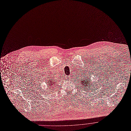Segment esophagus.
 Returning <instances> with one entry per match:
<instances>
[{
	"label": "esophagus",
	"instance_id": "obj_1",
	"mask_svg": "<svg viewBox=\"0 0 131 131\" xmlns=\"http://www.w3.org/2000/svg\"><path fill=\"white\" fill-rule=\"evenodd\" d=\"M66 79H69V78H70V77H69V76H67V75H66V77H65Z\"/></svg>",
	"mask_w": 131,
	"mask_h": 131
}]
</instances>
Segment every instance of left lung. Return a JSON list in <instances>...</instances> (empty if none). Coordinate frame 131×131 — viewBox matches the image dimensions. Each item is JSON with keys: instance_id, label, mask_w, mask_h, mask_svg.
I'll return each instance as SVG.
<instances>
[{"instance_id": "8db88e82", "label": "left lung", "mask_w": 131, "mask_h": 131, "mask_svg": "<svg viewBox=\"0 0 131 131\" xmlns=\"http://www.w3.org/2000/svg\"><path fill=\"white\" fill-rule=\"evenodd\" d=\"M87 78V79H82V80H81V82H80L81 83H82V87H83L84 86V89H85L86 88H88V85L89 84H91V81H90V79H89V78H88V77H87V78ZM88 83L89 84H88ZM96 86V85H95ZM89 89H90V88H89Z\"/></svg>"}]
</instances>
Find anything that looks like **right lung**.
I'll return each instance as SVG.
<instances>
[{"label":"right lung","mask_w":131,"mask_h":131,"mask_svg":"<svg viewBox=\"0 0 131 131\" xmlns=\"http://www.w3.org/2000/svg\"><path fill=\"white\" fill-rule=\"evenodd\" d=\"M52 79H49V80H48V82H47V84H48L49 86H51L52 87H53V86H54L55 85H56L57 83H56V81H54L53 80H52ZM52 87H51V88H52Z\"/></svg>","instance_id":"add662e5"}]
</instances>
